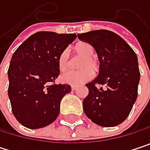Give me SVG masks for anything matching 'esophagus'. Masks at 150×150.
Wrapping results in <instances>:
<instances>
[{
	"mask_svg": "<svg viewBox=\"0 0 150 150\" xmlns=\"http://www.w3.org/2000/svg\"><path fill=\"white\" fill-rule=\"evenodd\" d=\"M77 88H78V86H76V85H72V86H71V89H72V90L77 89Z\"/></svg>",
	"mask_w": 150,
	"mask_h": 150,
	"instance_id": "1",
	"label": "esophagus"
}]
</instances>
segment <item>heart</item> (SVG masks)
Wrapping results in <instances>:
<instances>
[{
  "label": "heart",
  "mask_w": 150,
  "mask_h": 150,
  "mask_svg": "<svg viewBox=\"0 0 150 150\" xmlns=\"http://www.w3.org/2000/svg\"><path fill=\"white\" fill-rule=\"evenodd\" d=\"M75 52L83 60L79 64L80 70L78 71H67L60 76L62 83L69 85H79L85 81H89L93 77V72L98 70V63L94 58L95 48L88 42H80L75 47ZM69 64V51L68 48L62 50L58 58V66L61 71H65Z\"/></svg>",
  "instance_id": "heart-1"
}]
</instances>
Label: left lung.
<instances>
[{
    "instance_id": "left-lung-1",
    "label": "left lung",
    "mask_w": 150,
    "mask_h": 150,
    "mask_svg": "<svg viewBox=\"0 0 150 150\" xmlns=\"http://www.w3.org/2000/svg\"><path fill=\"white\" fill-rule=\"evenodd\" d=\"M78 38L94 47L100 62L97 77L86 84L84 113L99 126H117L126 120L137 98V55L121 36L108 30L89 31ZM97 85L103 87L98 89Z\"/></svg>"
}]
</instances>
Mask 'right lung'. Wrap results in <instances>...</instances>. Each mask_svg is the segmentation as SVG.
I'll use <instances>...</instances> for the list:
<instances>
[{"label":"right lung","mask_w":150,"mask_h":150,"mask_svg":"<svg viewBox=\"0 0 150 150\" xmlns=\"http://www.w3.org/2000/svg\"><path fill=\"white\" fill-rule=\"evenodd\" d=\"M76 37L37 32L15 50L8 71V94L13 114L24 127L41 129L57 118L62 99L71 91L69 85L54 83L60 75L58 58Z\"/></svg>","instance_id":"obj_1"}]
</instances>
